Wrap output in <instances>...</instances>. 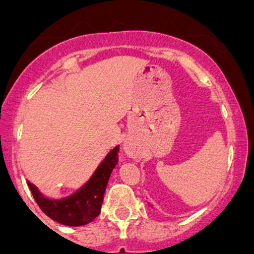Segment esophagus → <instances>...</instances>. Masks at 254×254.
Segmentation results:
<instances>
[{
  "mask_svg": "<svg viewBox=\"0 0 254 254\" xmlns=\"http://www.w3.org/2000/svg\"><path fill=\"white\" fill-rule=\"evenodd\" d=\"M125 152H127V155L129 156V157L136 158V153H135L134 151L131 150V148H130V147H127H127H125Z\"/></svg>",
  "mask_w": 254,
  "mask_h": 254,
  "instance_id": "34e87169",
  "label": "esophagus"
}]
</instances>
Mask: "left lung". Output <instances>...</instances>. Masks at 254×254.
<instances>
[{"mask_svg": "<svg viewBox=\"0 0 254 254\" xmlns=\"http://www.w3.org/2000/svg\"><path fill=\"white\" fill-rule=\"evenodd\" d=\"M148 205H150V206H151V207H153V206H152V205H151V204H150V203H148Z\"/></svg>", "mask_w": 254, "mask_h": 254, "instance_id": "1", "label": "left lung"}]
</instances>
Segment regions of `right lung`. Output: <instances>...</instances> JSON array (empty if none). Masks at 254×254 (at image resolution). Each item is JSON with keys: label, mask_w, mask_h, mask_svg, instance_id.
Here are the masks:
<instances>
[{"label": "right lung", "mask_w": 254, "mask_h": 254, "mask_svg": "<svg viewBox=\"0 0 254 254\" xmlns=\"http://www.w3.org/2000/svg\"><path fill=\"white\" fill-rule=\"evenodd\" d=\"M118 151L119 146L112 148L91 178L67 196L50 198L44 195L37 186L27 181L35 201L44 214L65 226H83L93 221L101 212L109 177L118 162Z\"/></svg>", "instance_id": "right-lung-1"}]
</instances>
